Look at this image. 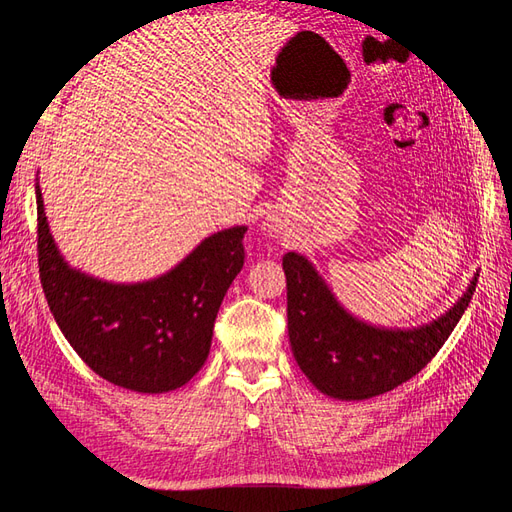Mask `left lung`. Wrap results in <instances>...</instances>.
I'll return each instance as SVG.
<instances>
[{
  "label": "left lung",
  "mask_w": 512,
  "mask_h": 512,
  "mask_svg": "<svg viewBox=\"0 0 512 512\" xmlns=\"http://www.w3.org/2000/svg\"><path fill=\"white\" fill-rule=\"evenodd\" d=\"M288 288L292 354L316 389L335 399H369L416 376L457 327L478 277L444 316L418 329H378L356 320L337 303L305 256L282 260Z\"/></svg>",
  "instance_id": "obj_1"
}]
</instances>
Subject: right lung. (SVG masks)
Instances as JSON below:
<instances>
[{"label":"right lung","instance_id":"obj_1","mask_svg":"<svg viewBox=\"0 0 512 512\" xmlns=\"http://www.w3.org/2000/svg\"><path fill=\"white\" fill-rule=\"evenodd\" d=\"M38 205V267L51 314L76 354L108 382L138 393L183 386L205 365L213 324L243 267L245 226L215 232L175 269L111 284L68 267Z\"/></svg>","mask_w":512,"mask_h":512}]
</instances>
